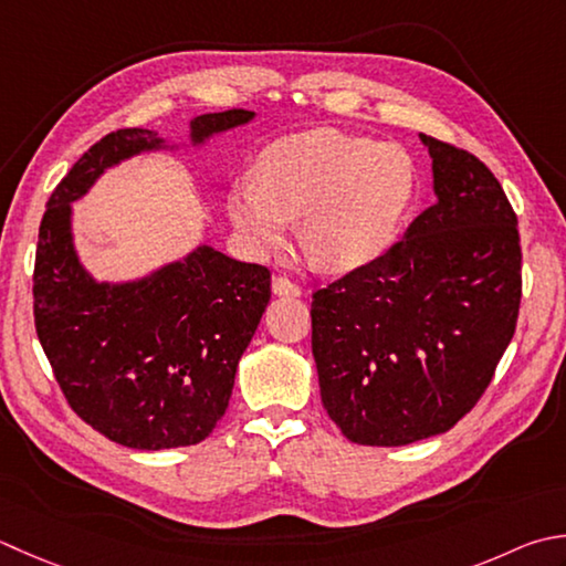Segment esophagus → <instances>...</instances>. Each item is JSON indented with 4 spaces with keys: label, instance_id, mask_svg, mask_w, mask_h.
I'll return each mask as SVG.
<instances>
[{
    "label": "esophagus",
    "instance_id": "obj_1",
    "mask_svg": "<svg viewBox=\"0 0 566 566\" xmlns=\"http://www.w3.org/2000/svg\"><path fill=\"white\" fill-rule=\"evenodd\" d=\"M272 292L276 296H302V290H298V284H294L292 280H286V276H274V280H272Z\"/></svg>",
    "mask_w": 566,
    "mask_h": 566
}]
</instances>
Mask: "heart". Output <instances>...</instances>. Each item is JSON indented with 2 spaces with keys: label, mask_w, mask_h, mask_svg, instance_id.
<instances>
[{
  "label": "heart",
  "mask_w": 566,
  "mask_h": 566,
  "mask_svg": "<svg viewBox=\"0 0 566 566\" xmlns=\"http://www.w3.org/2000/svg\"><path fill=\"white\" fill-rule=\"evenodd\" d=\"M258 181H235L228 218L258 258L302 242L318 268H363L390 245L415 188L412 159L397 144L321 127L272 142L260 154Z\"/></svg>",
  "instance_id": "b5f03b06"
}]
</instances>
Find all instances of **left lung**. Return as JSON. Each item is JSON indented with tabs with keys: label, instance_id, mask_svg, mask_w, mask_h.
Here are the masks:
<instances>
[{
	"label": "left lung",
	"instance_id": "1",
	"mask_svg": "<svg viewBox=\"0 0 566 566\" xmlns=\"http://www.w3.org/2000/svg\"><path fill=\"white\" fill-rule=\"evenodd\" d=\"M419 139L437 203L312 302L321 402L365 447L412 444L469 415L515 334L523 294L517 216L503 186L467 149Z\"/></svg>",
	"mask_w": 566,
	"mask_h": 566
}]
</instances>
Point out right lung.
I'll return each instance as SVG.
<instances>
[{
    "mask_svg": "<svg viewBox=\"0 0 566 566\" xmlns=\"http://www.w3.org/2000/svg\"><path fill=\"white\" fill-rule=\"evenodd\" d=\"M254 119H191V144ZM174 149L154 129H117L55 186L39 228L33 321L65 400L115 444L159 451L203 441L226 415L242 353L270 302V270L210 245L132 282H97L73 242V206L109 166Z\"/></svg>",
    "mask_w": 566,
    "mask_h": 566,
    "instance_id": "obj_1",
    "label": "right lung"
}]
</instances>
